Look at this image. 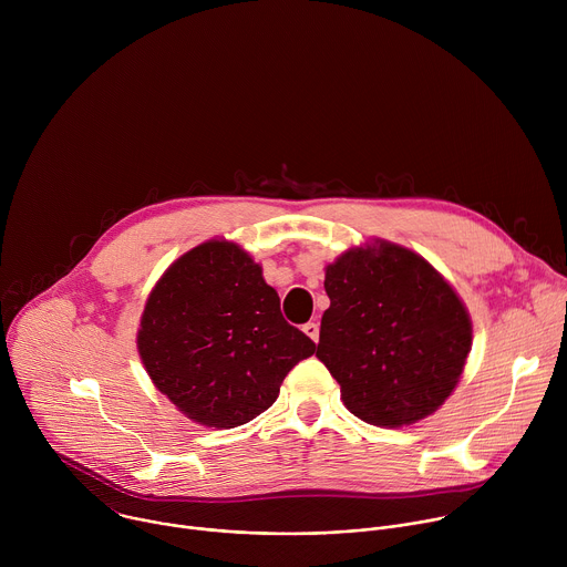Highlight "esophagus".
Returning a JSON list of instances; mask_svg holds the SVG:
<instances>
[{"mask_svg":"<svg viewBox=\"0 0 567 567\" xmlns=\"http://www.w3.org/2000/svg\"><path fill=\"white\" fill-rule=\"evenodd\" d=\"M302 332L313 341V343H318V337H320V328H318V322L316 320H309V322H305L302 326Z\"/></svg>","mask_w":567,"mask_h":567,"instance_id":"34e87169","label":"esophagus"}]
</instances>
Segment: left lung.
Listing matches in <instances>:
<instances>
[{
  "mask_svg": "<svg viewBox=\"0 0 567 567\" xmlns=\"http://www.w3.org/2000/svg\"><path fill=\"white\" fill-rule=\"evenodd\" d=\"M330 309L316 357L341 385L346 409L399 429L433 415L471 352V318L455 289L411 249L385 239L326 269Z\"/></svg>",
  "mask_w": 567,
  "mask_h": 567,
  "instance_id": "obj_1",
  "label": "left lung"
}]
</instances>
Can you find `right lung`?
I'll list each match as a JSON object with an SVG mask.
<instances>
[{"mask_svg": "<svg viewBox=\"0 0 567 567\" xmlns=\"http://www.w3.org/2000/svg\"><path fill=\"white\" fill-rule=\"evenodd\" d=\"M136 348L158 392L208 429H235L265 413L287 372L316 352L282 318L262 267L226 239L204 241L158 278Z\"/></svg>", "mask_w": 567, "mask_h": 567, "instance_id": "1", "label": "right lung"}]
</instances>
